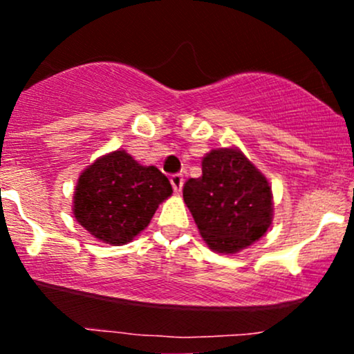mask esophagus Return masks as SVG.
Masks as SVG:
<instances>
[{"label": "esophagus", "mask_w": 354, "mask_h": 354, "mask_svg": "<svg viewBox=\"0 0 354 354\" xmlns=\"http://www.w3.org/2000/svg\"><path fill=\"white\" fill-rule=\"evenodd\" d=\"M169 181H171L173 185V189L176 191V193H180L181 188H183V183H185V178H183V174H173L171 178H169Z\"/></svg>", "instance_id": "1"}]
</instances>
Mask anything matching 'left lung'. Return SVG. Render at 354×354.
<instances>
[{
    "mask_svg": "<svg viewBox=\"0 0 354 354\" xmlns=\"http://www.w3.org/2000/svg\"><path fill=\"white\" fill-rule=\"evenodd\" d=\"M201 166V176L185 183L186 206L211 250L238 253L270 228V183L238 149H213Z\"/></svg>",
    "mask_w": 354,
    "mask_h": 354,
    "instance_id": "obj_1",
    "label": "left lung"
}]
</instances>
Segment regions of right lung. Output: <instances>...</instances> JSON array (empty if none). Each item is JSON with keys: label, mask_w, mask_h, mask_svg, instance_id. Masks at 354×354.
I'll return each instance as SVG.
<instances>
[{"label": "right lung", "mask_w": 354, "mask_h": 354, "mask_svg": "<svg viewBox=\"0 0 354 354\" xmlns=\"http://www.w3.org/2000/svg\"><path fill=\"white\" fill-rule=\"evenodd\" d=\"M168 178L115 151L81 173L75 191V218L95 238L126 245L151 221L158 205L171 196Z\"/></svg>", "instance_id": "right-lung-1"}]
</instances>
